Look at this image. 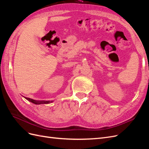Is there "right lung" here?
Wrapping results in <instances>:
<instances>
[{
  "instance_id": "1",
  "label": "right lung",
  "mask_w": 149,
  "mask_h": 149,
  "mask_svg": "<svg viewBox=\"0 0 149 149\" xmlns=\"http://www.w3.org/2000/svg\"><path fill=\"white\" fill-rule=\"evenodd\" d=\"M26 100H28L29 101L32 102L35 104H49V103H52L53 102V101H36L34 100H32V99H30L29 97H24Z\"/></svg>"
}]
</instances>
